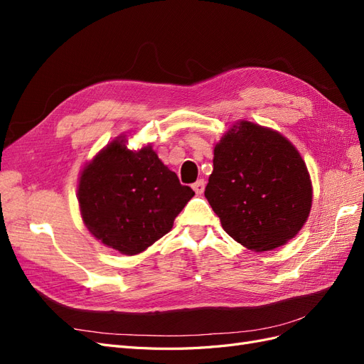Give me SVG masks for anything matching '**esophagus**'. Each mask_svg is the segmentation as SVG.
Returning <instances> with one entry per match:
<instances>
[{
    "instance_id": "esophagus-1",
    "label": "esophagus",
    "mask_w": 364,
    "mask_h": 364,
    "mask_svg": "<svg viewBox=\"0 0 364 364\" xmlns=\"http://www.w3.org/2000/svg\"><path fill=\"white\" fill-rule=\"evenodd\" d=\"M193 190L196 191V194H202L205 190V181L199 179L196 183H193Z\"/></svg>"
}]
</instances>
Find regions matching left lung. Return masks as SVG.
I'll list each match as a JSON object with an SVG mask.
<instances>
[{"instance_id":"8db88e82","label":"left lung","mask_w":364,"mask_h":364,"mask_svg":"<svg viewBox=\"0 0 364 364\" xmlns=\"http://www.w3.org/2000/svg\"><path fill=\"white\" fill-rule=\"evenodd\" d=\"M213 162L205 197L237 243L266 252L296 237L311 211L313 185L287 138L237 121L215 144Z\"/></svg>"}]
</instances>
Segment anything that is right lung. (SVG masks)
<instances>
[{"label": "right lung", "mask_w": 364, "mask_h": 364, "mask_svg": "<svg viewBox=\"0 0 364 364\" xmlns=\"http://www.w3.org/2000/svg\"><path fill=\"white\" fill-rule=\"evenodd\" d=\"M117 136L83 165L77 200L87 230L105 246L123 255H138L170 232L174 218L194 191L150 144L127 149Z\"/></svg>", "instance_id": "right-lung-1"}]
</instances>
